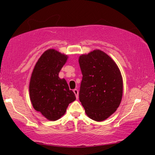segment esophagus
Masks as SVG:
<instances>
[{"label":"esophagus","mask_w":155,"mask_h":155,"mask_svg":"<svg viewBox=\"0 0 155 155\" xmlns=\"http://www.w3.org/2000/svg\"><path fill=\"white\" fill-rule=\"evenodd\" d=\"M73 92L75 93V94H78V90L77 89H75V90H73Z\"/></svg>","instance_id":"34e87169"}]
</instances>
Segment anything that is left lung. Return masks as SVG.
Here are the masks:
<instances>
[{"mask_svg": "<svg viewBox=\"0 0 155 155\" xmlns=\"http://www.w3.org/2000/svg\"><path fill=\"white\" fill-rule=\"evenodd\" d=\"M68 56L54 48L46 50L38 59L29 81V98L34 109L51 121L64 115L69 104L76 99L64 78L58 74Z\"/></svg>", "mask_w": 155, "mask_h": 155, "instance_id": "1", "label": "left lung"}]
</instances>
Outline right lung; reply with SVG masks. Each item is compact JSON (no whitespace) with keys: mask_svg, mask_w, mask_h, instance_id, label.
I'll return each mask as SVG.
<instances>
[{"mask_svg":"<svg viewBox=\"0 0 155 155\" xmlns=\"http://www.w3.org/2000/svg\"><path fill=\"white\" fill-rule=\"evenodd\" d=\"M82 74L79 99L87 116L103 121L119 107L123 78L118 65L102 51L96 49L79 57Z\"/></svg>","mask_w":155,"mask_h":155,"instance_id":"add662e5","label":"right lung"}]
</instances>
